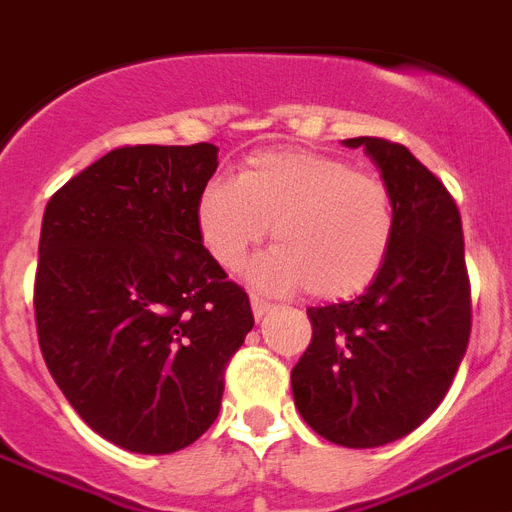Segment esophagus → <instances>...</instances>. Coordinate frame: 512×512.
<instances>
[{
    "mask_svg": "<svg viewBox=\"0 0 512 512\" xmlns=\"http://www.w3.org/2000/svg\"><path fill=\"white\" fill-rule=\"evenodd\" d=\"M251 308H253V316H256V319H261V316H264L266 311L272 308V303L266 301V298H259V295H251Z\"/></svg>",
    "mask_w": 512,
    "mask_h": 512,
    "instance_id": "obj_1",
    "label": "esophagus"
}]
</instances>
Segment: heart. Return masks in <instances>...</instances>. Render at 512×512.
<instances>
[{
  "label": "heart",
  "instance_id": "heart-1",
  "mask_svg": "<svg viewBox=\"0 0 512 512\" xmlns=\"http://www.w3.org/2000/svg\"><path fill=\"white\" fill-rule=\"evenodd\" d=\"M272 227L277 243L251 269L264 290H298L322 301L358 295L390 259L398 209L379 175L316 151H261L238 180L214 177L198 196L206 251L235 272Z\"/></svg>",
  "mask_w": 512,
  "mask_h": 512
}]
</instances>
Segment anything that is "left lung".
<instances>
[{
    "label": "left lung",
    "mask_w": 512,
    "mask_h": 512,
    "mask_svg": "<svg viewBox=\"0 0 512 512\" xmlns=\"http://www.w3.org/2000/svg\"><path fill=\"white\" fill-rule=\"evenodd\" d=\"M390 185V259L356 301L308 308L311 342L290 371L295 408L342 447H379L437 411L471 337L463 225L453 196L403 143L348 138Z\"/></svg>",
    "instance_id": "obj_1"
}]
</instances>
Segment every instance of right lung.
I'll return each instance as SVG.
<instances>
[{
	"instance_id": "add662e5",
	"label": "right lung",
	"mask_w": 512,
	"mask_h": 512,
	"mask_svg": "<svg viewBox=\"0 0 512 512\" xmlns=\"http://www.w3.org/2000/svg\"><path fill=\"white\" fill-rule=\"evenodd\" d=\"M217 146H120L49 198L38 240V345L96 434L167 455L214 424L253 327L246 290L204 248L198 196Z\"/></svg>"
}]
</instances>
